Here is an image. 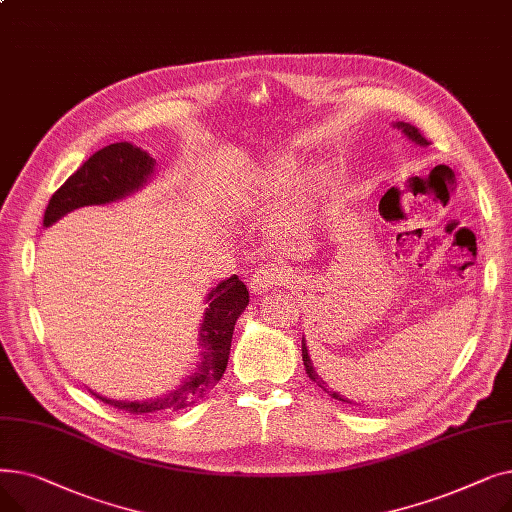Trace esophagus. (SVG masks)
<instances>
[{
    "label": "esophagus",
    "mask_w": 512,
    "mask_h": 512,
    "mask_svg": "<svg viewBox=\"0 0 512 512\" xmlns=\"http://www.w3.org/2000/svg\"><path fill=\"white\" fill-rule=\"evenodd\" d=\"M288 284V274L282 272L280 267H261V270H257L251 278V292L255 294H261V292H267L272 288H280V286H286Z\"/></svg>",
    "instance_id": "obj_1"
}]
</instances>
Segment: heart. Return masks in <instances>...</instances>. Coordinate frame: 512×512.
Here are the masks:
<instances>
[{
	"label": "heart",
	"instance_id": "obj_1",
	"mask_svg": "<svg viewBox=\"0 0 512 512\" xmlns=\"http://www.w3.org/2000/svg\"><path fill=\"white\" fill-rule=\"evenodd\" d=\"M294 174H297V164L292 159H280L274 161L272 166H267L261 174H259V186L265 188V191H280V188H286Z\"/></svg>",
	"mask_w": 512,
	"mask_h": 512
}]
</instances>
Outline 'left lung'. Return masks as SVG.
<instances>
[{"mask_svg":"<svg viewBox=\"0 0 512 512\" xmlns=\"http://www.w3.org/2000/svg\"><path fill=\"white\" fill-rule=\"evenodd\" d=\"M396 128L398 130H402L407 134V137L411 139V141H415L417 145H429V141L423 137V132L417 128V126H413V124H409V122H396ZM303 363H305V369H307V373H309V378L317 384V386H321L324 388L326 392H330L326 386H324V380L319 378V375L313 371V365H311V359H309V353H307V346H305V340H303ZM332 394V398H336V400H344V402H351V400H346V398H342L340 394H336V392H330Z\"/></svg>","mask_w":512,"mask_h":512,"instance_id":"obj_1","label":"left lung"}]
</instances>
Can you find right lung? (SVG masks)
<instances>
[{
	"instance_id": "add662e5",
	"label": "right lung",
	"mask_w": 512,
	"mask_h": 512,
	"mask_svg": "<svg viewBox=\"0 0 512 512\" xmlns=\"http://www.w3.org/2000/svg\"><path fill=\"white\" fill-rule=\"evenodd\" d=\"M155 161L130 143H114L95 151L83 166H80L56 193L51 195L43 224L49 226L60 220L64 213L85 207V205H101L116 201L137 188L147 180L153 172ZM209 309L201 324V348L203 363L195 371V375L176 392H170L164 398H155L147 402H116L110 398H101L105 405L118 411H126L130 415L145 413H176L182 409L193 407L199 402L226 371L232 332L236 326L238 315L249 305V290L232 276L215 286L209 294Z\"/></svg>"
}]
</instances>
